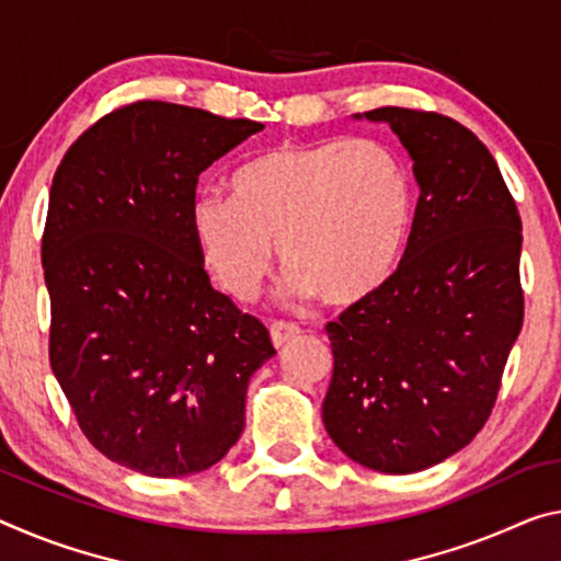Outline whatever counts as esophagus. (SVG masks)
I'll return each instance as SVG.
<instances>
[{
  "label": "esophagus",
  "mask_w": 561,
  "mask_h": 561,
  "mask_svg": "<svg viewBox=\"0 0 561 561\" xmlns=\"http://www.w3.org/2000/svg\"><path fill=\"white\" fill-rule=\"evenodd\" d=\"M299 332H301V329L297 324H291V322H272V327H270L272 344L277 346V350H279V346L287 344L289 340H295Z\"/></svg>",
  "instance_id": "obj_1"
}]
</instances>
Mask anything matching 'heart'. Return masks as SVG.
I'll use <instances>...</instances> for the list:
<instances>
[{
	"label": "heart",
	"mask_w": 561,
	"mask_h": 561,
	"mask_svg": "<svg viewBox=\"0 0 561 561\" xmlns=\"http://www.w3.org/2000/svg\"><path fill=\"white\" fill-rule=\"evenodd\" d=\"M229 190L194 199L190 219L204 262L239 301L260 291L279 242L291 297L359 305L394 277L412 232V180L375 139L277 145L234 169Z\"/></svg>",
	"instance_id": "obj_1"
}]
</instances>
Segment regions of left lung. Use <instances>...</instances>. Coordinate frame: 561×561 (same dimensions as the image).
<instances>
[{
	"mask_svg": "<svg viewBox=\"0 0 561 561\" xmlns=\"http://www.w3.org/2000/svg\"><path fill=\"white\" fill-rule=\"evenodd\" d=\"M420 184L412 234L385 289L327 324L322 420L357 465L434 467L477 437L524 319L522 219L489 149L459 122L381 106Z\"/></svg>",
	"mask_w": 561,
	"mask_h": 561,
	"instance_id": "obj_1",
	"label": "left lung"
}]
</instances>
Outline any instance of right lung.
Listing matches in <instances>:
<instances>
[{"mask_svg":"<svg viewBox=\"0 0 561 561\" xmlns=\"http://www.w3.org/2000/svg\"><path fill=\"white\" fill-rule=\"evenodd\" d=\"M252 119L169 102L106 114L57 167L42 237L49 362L84 437L149 477L204 472L244 430L270 332L209 284L192 234L199 174Z\"/></svg>","mask_w":561,"mask_h":561,"instance_id":"obj_1","label":"right lung"}]
</instances>
